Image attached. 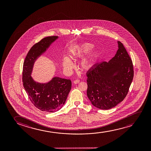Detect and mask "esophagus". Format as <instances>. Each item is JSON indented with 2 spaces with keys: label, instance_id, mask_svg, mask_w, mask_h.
<instances>
[{
  "label": "esophagus",
  "instance_id": "esophagus-1",
  "mask_svg": "<svg viewBox=\"0 0 151 151\" xmlns=\"http://www.w3.org/2000/svg\"><path fill=\"white\" fill-rule=\"evenodd\" d=\"M79 82H80V80H79V79H76V80H75L74 81V83H75V84H77V83H78Z\"/></svg>",
  "mask_w": 151,
  "mask_h": 151
}]
</instances>
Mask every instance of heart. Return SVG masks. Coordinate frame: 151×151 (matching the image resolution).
I'll return each mask as SVG.
<instances>
[{"mask_svg": "<svg viewBox=\"0 0 151 151\" xmlns=\"http://www.w3.org/2000/svg\"><path fill=\"white\" fill-rule=\"evenodd\" d=\"M93 47L92 44L84 43L75 46L70 50V56L74 58H78L88 53L80 63V66L82 69L86 70L90 68L98 57V52L93 50ZM63 66L64 70L69 72L73 68L74 65L70 58L65 57L63 59Z\"/></svg>", "mask_w": 151, "mask_h": 151, "instance_id": "heart-1", "label": "heart"}]
</instances>
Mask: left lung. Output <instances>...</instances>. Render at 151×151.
<instances>
[{
	"label": "left lung",
	"mask_w": 151,
	"mask_h": 151,
	"mask_svg": "<svg viewBox=\"0 0 151 151\" xmlns=\"http://www.w3.org/2000/svg\"><path fill=\"white\" fill-rule=\"evenodd\" d=\"M118 43V51L109 62L94 65L86 74L87 96L101 109H109L123 101L134 77L132 60L123 44Z\"/></svg>",
	"instance_id": "1"
}]
</instances>
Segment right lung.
Returning a JSON list of instances; mask_svg holds the SVG:
<instances>
[{
	"label": "right lung",
	"mask_w": 151,
	"mask_h": 151,
	"mask_svg": "<svg viewBox=\"0 0 151 151\" xmlns=\"http://www.w3.org/2000/svg\"><path fill=\"white\" fill-rule=\"evenodd\" d=\"M57 36L44 37L29 50L23 63V86L33 105L48 112L60 110L66 101L72 86L70 79L55 77L45 84L35 83L30 76L33 63L38 56L45 51Z\"/></svg>",
	"instance_id": "1"
}]
</instances>
